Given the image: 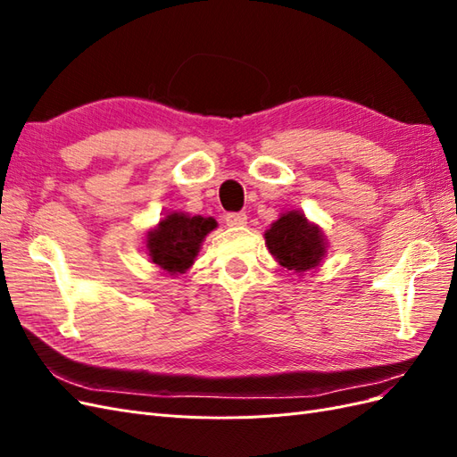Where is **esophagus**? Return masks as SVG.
<instances>
[{
  "mask_svg": "<svg viewBox=\"0 0 457 457\" xmlns=\"http://www.w3.org/2000/svg\"><path fill=\"white\" fill-rule=\"evenodd\" d=\"M225 220H227L228 227H244L247 223V215L242 213V212L240 213H228L225 217Z\"/></svg>",
  "mask_w": 457,
  "mask_h": 457,
  "instance_id": "1",
  "label": "esophagus"
}]
</instances>
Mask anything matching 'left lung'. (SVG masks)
I'll return each mask as SVG.
<instances>
[{
  "instance_id": "8db88e82",
  "label": "left lung",
  "mask_w": 457,
  "mask_h": 457,
  "mask_svg": "<svg viewBox=\"0 0 457 457\" xmlns=\"http://www.w3.org/2000/svg\"><path fill=\"white\" fill-rule=\"evenodd\" d=\"M265 244L274 261L297 276L314 270L328 255L322 228L299 210L280 213L265 230Z\"/></svg>"
}]
</instances>
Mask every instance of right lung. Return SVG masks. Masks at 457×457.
<instances>
[{
    "label": "right lung",
    "instance_id": "add662e5",
    "mask_svg": "<svg viewBox=\"0 0 457 457\" xmlns=\"http://www.w3.org/2000/svg\"><path fill=\"white\" fill-rule=\"evenodd\" d=\"M217 228L213 217L171 212L146 230L145 253L152 265L170 276L185 274L195 265L207 234Z\"/></svg>",
    "mask_w": 457,
    "mask_h": 457
}]
</instances>
